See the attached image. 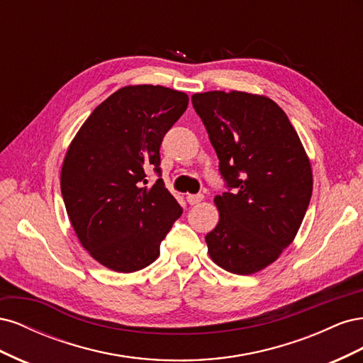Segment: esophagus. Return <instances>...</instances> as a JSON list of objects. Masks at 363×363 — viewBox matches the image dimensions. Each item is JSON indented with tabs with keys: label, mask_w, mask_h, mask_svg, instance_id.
<instances>
[{
	"label": "esophagus",
	"mask_w": 363,
	"mask_h": 363,
	"mask_svg": "<svg viewBox=\"0 0 363 363\" xmlns=\"http://www.w3.org/2000/svg\"><path fill=\"white\" fill-rule=\"evenodd\" d=\"M203 199H204L203 194H195V195H188V196H186V200H188V203H189L191 206L199 204L200 201H203Z\"/></svg>",
	"instance_id": "obj_1"
}]
</instances>
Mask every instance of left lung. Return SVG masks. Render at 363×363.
<instances>
[{
	"label": "left lung",
	"instance_id": "8db88e82",
	"mask_svg": "<svg viewBox=\"0 0 363 363\" xmlns=\"http://www.w3.org/2000/svg\"><path fill=\"white\" fill-rule=\"evenodd\" d=\"M219 159L227 192L215 196L219 223L207 233L218 267L248 276L267 268L298 232L312 196L309 159L281 108L247 92L192 95Z\"/></svg>",
	"mask_w": 363,
	"mask_h": 363
}]
</instances>
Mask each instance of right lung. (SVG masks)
<instances>
[{
  "label": "right lung",
  "instance_id": "1",
  "mask_svg": "<svg viewBox=\"0 0 363 363\" xmlns=\"http://www.w3.org/2000/svg\"><path fill=\"white\" fill-rule=\"evenodd\" d=\"M188 103L169 87H123L95 108L68 148L65 207L82 245L108 269L148 267L183 213L160 179V145ZM150 169L160 179L147 186Z\"/></svg>",
  "mask_w": 363,
  "mask_h": 363
}]
</instances>
